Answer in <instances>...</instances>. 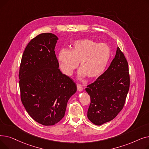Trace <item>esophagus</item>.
Instances as JSON below:
<instances>
[{"label":"esophagus","mask_w":149,"mask_h":149,"mask_svg":"<svg viewBox=\"0 0 149 149\" xmlns=\"http://www.w3.org/2000/svg\"><path fill=\"white\" fill-rule=\"evenodd\" d=\"M77 89H78V91H79V92L83 91V86H82V85H81V84H77Z\"/></svg>","instance_id":"obj_1"}]
</instances>
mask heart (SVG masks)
<instances>
[{"label":"heart","instance_id":"b5f03b06","mask_svg":"<svg viewBox=\"0 0 149 149\" xmlns=\"http://www.w3.org/2000/svg\"><path fill=\"white\" fill-rule=\"evenodd\" d=\"M111 57V49L107 44L98 43L90 38H83L75 41L70 50H60L57 60L65 75H71L80 62L81 68L78 72V77L87 75L92 79L104 72Z\"/></svg>","mask_w":149,"mask_h":149}]
</instances>
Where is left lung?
I'll list each match as a JSON object with an SVG mask.
<instances>
[{
	"mask_svg": "<svg viewBox=\"0 0 149 149\" xmlns=\"http://www.w3.org/2000/svg\"><path fill=\"white\" fill-rule=\"evenodd\" d=\"M129 85L127 61L118 47L108 69L85 89L91 101L88 119L97 126L114 119L123 108Z\"/></svg>",
	"mask_w": 149,
	"mask_h": 149,
	"instance_id": "1",
	"label": "left lung"
}]
</instances>
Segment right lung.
Instances as JSON below:
<instances>
[{"mask_svg": "<svg viewBox=\"0 0 149 149\" xmlns=\"http://www.w3.org/2000/svg\"><path fill=\"white\" fill-rule=\"evenodd\" d=\"M58 38L42 33L32 39L23 54L19 71L21 101L31 118L52 126L65 116L77 85L58 69L55 47Z\"/></svg>", "mask_w": 149, "mask_h": 149, "instance_id": "obj_1", "label": "right lung"}]
</instances>
